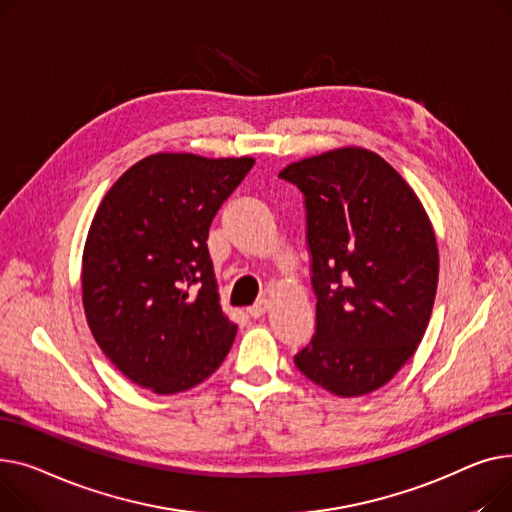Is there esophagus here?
<instances>
[{
  "mask_svg": "<svg viewBox=\"0 0 512 512\" xmlns=\"http://www.w3.org/2000/svg\"><path fill=\"white\" fill-rule=\"evenodd\" d=\"M266 310H268V299H258L256 304H252V306L248 308V314H250L252 318H260Z\"/></svg>",
  "mask_w": 512,
  "mask_h": 512,
  "instance_id": "1",
  "label": "esophagus"
}]
</instances>
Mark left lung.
Segmentation results:
<instances>
[{"label":"left lung","instance_id":"1","mask_svg":"<svg viewBox=\"0 0 512 512\" xmlns=\"http://www.w3.org/2000/svg\"><path fill=\"white\" fill-rule=\"evenodd\" d=\"M304 196L316 333L293 362L339 397L393 378L422 341L438 248L422 202L382 157L341 148L279 173Z\"/></svg>","mask_w":512,"mask_h":512}]
</instances>
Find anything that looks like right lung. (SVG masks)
<instances>
[{
    "instance_id": "add662e5",
    "label": "right lung",
    "mask_w": 512,
    "mask_h": 512,
    "mask_svg": "<svg viewBox=\"0 0 512 512\" xmlns=\"http://www.w3.org/2000/svg\"><path fill=\"white\" fill-rule=\"evenodd\" d=\"M254 159L150 155L105 194L82 258L95 341L126 378L159 395L206 380L237 326L219 306L206 239Z\"/></svg>"
}]
</instances>
